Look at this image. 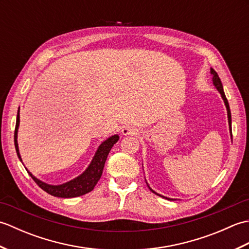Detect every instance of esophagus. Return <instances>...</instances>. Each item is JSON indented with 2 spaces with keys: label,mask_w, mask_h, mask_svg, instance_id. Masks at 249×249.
Returning a JSON list of instances; mask_svg holds the SVG:
<instances>
[{
  "label": "esophagus",
  "mask_w": 249,
  "mask_h": 249,
  "mask_svg": "<svg viewBox=\"0 0 249 249\" xmlns=\"http://www.w3.org/2000/svg\"><path fill=\"white\" fill-rule=\"evenodd\" d=\"M122 134H123L124 136L137 135V134H138V129H136L134 127H129V126H125V127L122 129Z\"/></svg>",
  "instance_id": "esophagus-1"
}]
</instances>
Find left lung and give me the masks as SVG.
I'll return each mask as SVG.
<instances>
[{
    "mask_svg": "<svg viewBox=\"0 0 249 249\" xmlns=\"http://www.w3.org/2000/svg\"><path fill=\"white\" fill-rule=\"evenodd\" d=\"M211 75L213 76V78H212V81H213V84L215 86V88L217 89V91L220 93V95H221V97H223V99H224V103H225V105H226V108H227V114H228V122H229V128H230V134H231V137H232V131H231V111H230V107H229V103H228V100H227V98H226V95H225V92H224V89H223V84H221V81H220V78L218 77V75H217V72H216L213 68H211ZM147 184V183H146ZM147 186H149V185H147ZM149 188L152 190L153 193L154 194H156L157 196H160V197H162V198H165V199H168V200H176V199H170V198H167V197H163V196H161V195H160V194H157V193H155L154 190H153L150 186H149Z\"/></svg>",
    "mask_w": 249,
    "mask_h": 249,
    "instance_id": "1",
    "label": "left lung"
}]
</instances>
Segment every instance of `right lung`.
<instances>
[{"label":"right lung","instance_id":"obj_1","mask_svg":"<svg viewBox=\"0 0 249 249\" xmlns=\"http://www.w3.org/2000/svg\"><path fill=\"white\" fill-rule=\"evenodd\" d=\"M19 123H20V114H19V110L17 113V121H16V128H15V147H16V152H17V155L19 157V160L22 161L19 153V147H18V141H17V137H18V128H19ZM120 137L118 135L111 136L110 138L107 140H105L102 144L98 146V149L95 153V155L93 157V160L89 163V167L86 169V171L81 173L80 176L75 178L70 182H66L64 184L61 185H50L47 184L43 181H40L37 178H35L33 174H32L28 169L26 171L31 176V178L34 179L35 183L38 185V186L45 190L46 193H48L51 196H54V197H60V198H73V197H79V196L86 195L89 192H92L94 189L95 185L97 184L99 181L100 177L103 174V170L105 167V162L106 160H107L108 154L110 150L112 149V146L118 142Z\"/></svg>","mask_w":249,"mask_h":249}]
</instances>
